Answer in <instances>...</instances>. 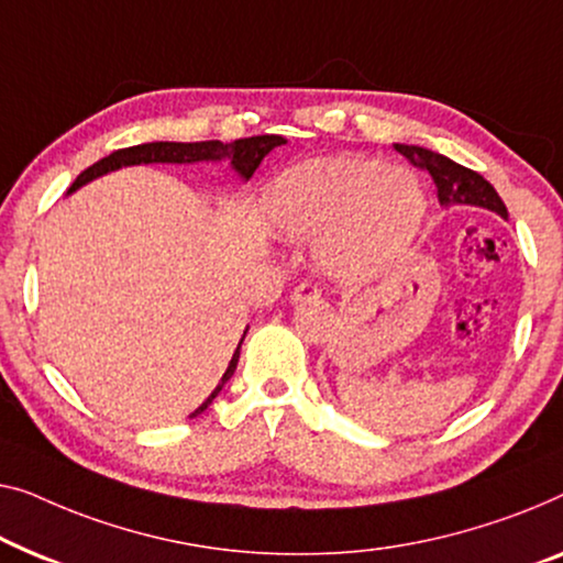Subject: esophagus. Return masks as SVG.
<instances>
[{
  "mask_svg": "<svg viewBox=\"0 0 563 563\" xmlns=\"http://www.w3.org/2000/svg\"><path fill=\"white\" fill-rule=\"evenodd\" d=\"M322 295V289L317 287L314 282H301L291 289V301H305V299H317Z\"/></svg>",
  "mask_w": 563,
  "mask_h": 563,
  "instance_id": "34e87169",
  "label": "esophagus"
}]
</instances>
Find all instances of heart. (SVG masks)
<instances>
[{
    "mask_svg": "<svg viewBox=\"0 0 563 563\" xmlns=\"http://www.w3.org/2000/svg\"><path fill=\"white\" fill-rule=\"evenodd\" d=\"M423 192L406 169L365 157H320L289 167L268 190V218L284 239L317 240V258L338 279L386 266L423 218Z\"/></svg>",
    "mask_w": 563,
    "mask_h": 563,
    "instance_id": "b5f03b06",
    "label": "heart"
}]
</instances>
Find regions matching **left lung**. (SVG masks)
Listing matches in <instances>:
<instances>
[{
  "instance_id": "obj_1",
  "label": "left lung",
  "mask_w": 563,
  "mask_h": 563,
  "mask_svg": "<svg viewBox=\"0 0 563 563\" xmlns=\"http://www.w3.org/2000/svg\"><path fill=\"white\" fill-rule=\"evenodd\" d=\"M398 154H404L413 167L427 169L431 180L437 185V198L444 208L450 206H475L485 208L490 213H498L500 218H508V208L500 200V195L495 192V187L485 180L483 175H477L475 169H467L452 162L444 154H437L423 146L413 144H394Z\"/></svg>"
}]
</instances>
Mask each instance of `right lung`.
I'll list each match as a JSON object with an SVG mask.
<instances>
[{
	"instance_id": "1",
	"label": "right lung",
	"mask_w": 563,
	"mask_h": 563,
	"mask_svg": "<svg viewBox=\"0 0 563 563\" xmlns=\"http://www.w3.org/2000/svg\"><path fill=\"white\" fill-rule=\"evenodd\" d=\"M287 144V140L279 134H262V136H249V140H235L231 144H223V142H150V144H136V146H126V150H117L111 152L109 157H103L91 165L88 169H84L76 177V183L68 187V192H76L78 187H84L86 183L96 180V177H101L106 173H113V169L119 167H129V165H152V162H173V165H190V162H221V159H231V167L239 173L243 180H249L251 175L256 173V167L262 165V159L266 157L268 152L274 150V146H282ZM243 338H246V332H243ZM241 338V342H243ZM241 342L239 347H235V353L231 357V363H228V368L223 373L221 383H218L213 394H210L206 401H202L198 409H195L192 417H198L208 409L210 404H213V398L221 394L223 386L228 383V378L233 376L235 365H239V355H241Z\"/></svg>"
}]
</instances>
